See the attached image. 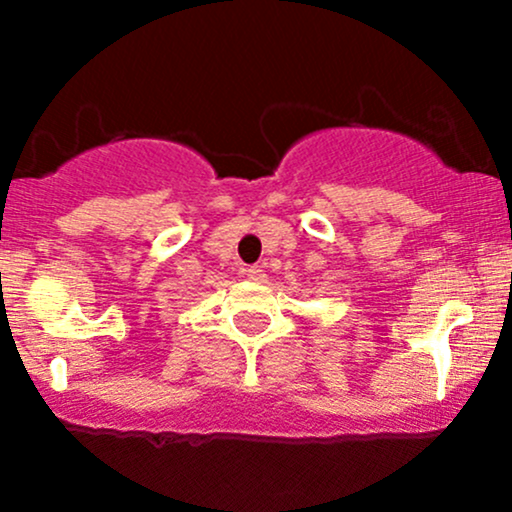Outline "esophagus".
<instances>
[{"label": "esophagus", "instance_id": "obj_1", "mask_svg": "<svg viewBox=\"0 0 512 512\" xmlns=\"http://www.w3.org/2000/svg\"><path fill=\"white\" fill-rule=\"evenodd\" d=\"M245 276H248L250 281H257V284H264V281H267V274H264L262 267H248L245 269Z\"/></svg>", "mask_w": 512, "mask_h": 512}]
</instances>
